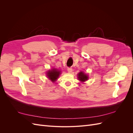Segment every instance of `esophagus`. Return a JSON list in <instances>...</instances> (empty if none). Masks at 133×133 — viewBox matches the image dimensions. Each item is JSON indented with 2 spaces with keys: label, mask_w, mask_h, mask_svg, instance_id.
I'll list each match as a JSON object with an SVG mask.
<instances>
[{
  "label": "esophagus",
  "mask_w": 133,
  "mask_h": 133,
  "mask_svg": "<svg viewBox=\"0 0 133 133\" xmlns=\"http://www.w3.org/2000/svg\"><path fill=\"white\" fill-rule=\"evenodd\" d=\"M67 70H68V73H71V72L73 71V69H72V68H68Z\"/></svg>",
  "instance_id": "esophagus-1"
}]
</instances>
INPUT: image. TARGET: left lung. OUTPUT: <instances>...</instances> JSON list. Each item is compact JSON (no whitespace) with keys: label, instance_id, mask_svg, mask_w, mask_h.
<instances>
[{"label":"left lung","instance_id":"obj_1","mask_svg":"<svg viewBox=\"0 0 133 133\" xmlns=\"http://www.w3.org/2000/svg\"><path fill=\"white\" fill-rule=\"evenodd\" d=\"M88 75L84 73L83 71H80L78 74V78L81 82H84L88 79Z\"/></svg>","mask_w":133,"mask_h":133}]
</instances>
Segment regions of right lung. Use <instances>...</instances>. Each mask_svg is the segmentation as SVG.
I'll return each instance as SVG.
<instances>
[{
	"mask_svg": "<svg viewBox=\"0 0 133 133\" xmlns=\"http://www.w3.org/2000/svg\"><path fill=\"white\" fill-rule=\"evenodd\" d=\"M60 72L61 71L58 70V69H55V68H53V69L48 71L46 73V75L48 78H49L52 82H54L56 81V80L58 78L59 75L60 74Z\"/></svg>",
	"mask_w": 133,
	"mask_h": 133,
	"instance_id": "1",
	"label": "right lung"
}]
</instances>
